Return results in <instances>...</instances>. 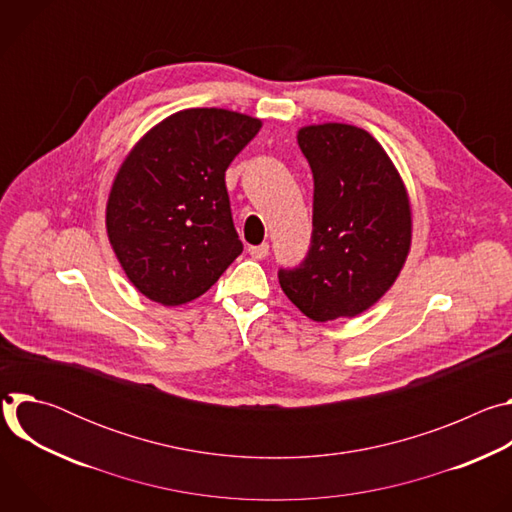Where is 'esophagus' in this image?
<instances>
[{"label":"esophagus","mask_w":512,"mask_h":512,"mask_svg":"<svg viewBox=\"0 0 512 512\" xmlns=\"http://www.w3.org/2000/svg\"><path fill=\"white\" fill-rule=\"evenodd\" d=\"M249 255L253 259H265L269 255V245L267 243H261V245H251L249 247Z\"/></svg>","instance_id":"esophagus-1"}]
</instances>
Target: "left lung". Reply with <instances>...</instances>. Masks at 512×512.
<instances>
[{
    "mask_svg": "<svg viewBox=\"0 0 512 512\" xmlns=\"http://www.w3.org/2000/svg\"><path fill=\"white\" fill-rule=\"evenodd\" d=\"M298 143L314 176L312 241L279 269L285 296L328 322L369 310L395 283L411 245L409 198L379 141L344 123L310 125Z\"/></svg>",
    "mask_w": 512,
    "mask_h": 512,
    "instance_id": "8db88e82",
    "label": "left lung"
}]
</instances>
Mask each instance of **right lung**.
I'll return each mask as SVG.
<instances>
[{"label": "right lung", "instance_id": "right-lung-1", "mask_svg": "<svg viewBox=\"0 0 512 512\" xmlns=\"http://www.w3.org/2000/svg\"><path fill=\"white\" fill-rule=\"evenodd\" d=\"M261 121L186 109L145 133L107 202V235L129 281L164 306L200 298L243 253L225 172Z\"/></svg>", "mask_w": 512, "mask_h": 512}]
</instances>
